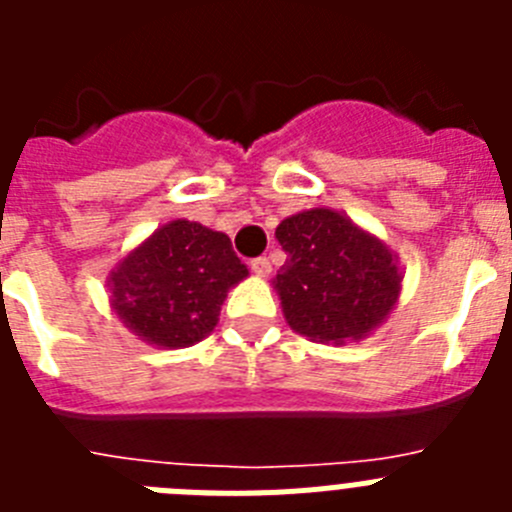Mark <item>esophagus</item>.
Here are the masks:
<instances>
[{"label":"esophagus","instance_id":"obj_1","mask_svg":"<svg viewBox=\"0 0 512 512\" xmlns=\"http://www.w3.org/2000/svg\"><path fill=\"white\" fill-rule=\"evenodd\" d=\"M251 271L256 277H269L271 274V261L266 256H259V259L251 261Z\"/></svg>","mask_w":512,"mask_h":512}]
</instances>
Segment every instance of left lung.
Here are the masks:
<instances>
[{"mask_svg":"<svg viewBox=\"0 0 512 512\" xmlns=\"http://www.w3.org/2000/svg\"><path fill=\"white\" fill-rule=\"evenodd\" d=\"M274 235L287 261L271 284L295 333L343 346L390 318L402 271L400 256L382 238L330 207L297 212Z\"/></svg>","mask_w":512,"mask_h":512,"instance_id":"left-lung-1","label":"left lung"}]
</instances>
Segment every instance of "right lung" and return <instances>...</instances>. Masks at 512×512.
Wrapping results in <instances>:
<instances>
[{"label": "right lung", "instance_id": "add662e5", "mask_svg": "<svg viewBox=\"0 0 512 512\" xmlns=\"http://www.w3.org/2000/svg\"><path fill=\"white\" fill-rule=\"evenodd\" d=\"M248 269L230 238L194 220H171L110 269V305L120 323L156 348H187L210 336L220 307Z\"/></svg>", "mask_w": 512, "mask_h": 512}]
</instances>
